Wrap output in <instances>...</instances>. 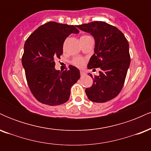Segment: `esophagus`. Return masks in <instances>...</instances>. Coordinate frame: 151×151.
<instances>
[{
  "label": "esophagus",
  "instance_id": "1",
  "mask_svg": "<svg viewBox=\"0 0 151 151\" xmlns=\"http://www.w3.org/2000/svg\"><path fill=\"white\" fill-rule=\"evenodd\" d=\"M80 74H81V77H83V76H84L86 74V72H84V71H81L80 72Z\"/></svg>",
  "mask_w": 151,
  "mask_h": 151
}]
</instances>
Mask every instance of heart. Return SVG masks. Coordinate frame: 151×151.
<instances>
[{"instance_id":"1","label":"heart","mask_w":151,"mask_h":151,"mask_svg":"<svg viewBox=\"0 0 151 151\" xmlns=\"http://www.w3.org/2000/svg\"><path fill=\"white\" fill-rule=\"evenodd\" d=\"M87 37V35H84L81 37ZM74 63L77 66H78V67H83V66L84 65V64H85V61L81 58H76L74 59Z\"/></svg>"}]
</instances>
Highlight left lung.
Instances as JSON below:
<instances>
[{
	"label": "left lung",
	"mask_w": 151,
	"mask_h": 151,
	"mask_svg": "<svg viewBox=\"0 0 151 151\" xmlns=\"http://www.w3.org/2000/svg\"><path fill=\"white\" fill-rule=\"evenodd\" d=\"M79 30L91 34L95 41L94 54L90 58L89 69L100 67L99 75L89 74L93 84L85 92L90 101L104 103L120 93L130 65L129 45L117 27L103 21L77 25Z\"/></svg>",
	"instance_id": "left-lung-1"
}]
</instances>
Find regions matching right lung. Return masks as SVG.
I'll return each instance as SVG.
<instances>
[{
	"label": "right lung",
	"mask_w": 151,
	"mask_h": 151,
	"mask_svg": "<svg viewBox=\"0 0 151 151\" xmlns=\"http://www.w3.org/2000/svg\"><path fill=\"white\" fill-rule=\"evenodd\" d=\"M79 32L74 25L48 22L25 41L22 65L31 92L42 104L60 105L70 99L71 87L80 78V72L72 65L67 71L57 70L55 59L63 53L66 38Z\"/></svg>",
	"instance_id": "right-lung-1"
}]
</instances>
